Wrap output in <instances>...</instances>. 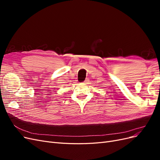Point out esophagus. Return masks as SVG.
<instances>
[{
	"label": "esophagus",
	"instance_id": "obj_1",
	"mask_svg": "<svg viewBox=\"0 0 160 160\" xmlns=\"http://www.w3.org/2000/svg\"><path fill=\"white\" fill-rule=\"evenodd\" d=\"M89 79H85V80L84 81V82H83V83H85V84H88V83H89Z\"/></svg>",
	"mask_w": 160,
	"mask_h": 160
}]
</instances>
